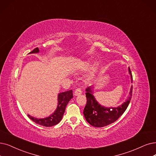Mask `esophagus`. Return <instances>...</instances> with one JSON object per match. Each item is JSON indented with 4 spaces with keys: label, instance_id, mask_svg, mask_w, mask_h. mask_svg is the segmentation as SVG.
<instances>
[{
    "label": "esophagus",
    "instance_id": "34e87169",
    "mask_svg": "<svg viewBox=\"0 0 156 156\" xmlns=\"http://www.w3.org/2000/svg\"><path fill=\"white\" fill-rule=\"evenodd\" d=\"M81 93H82L81 89H80V88H77L74 92V95L75 96H77V95H79L81 94Z\"/></svg>",
    "mask_w": 156,
    "mask_h": 156
}]
</instances>
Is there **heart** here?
Masks as SVG:
<instances>
[{"instance_id": "b5f03b06", "label": "heart", "mask_w": 156, "mask_h": 156, "mask_svg": "<svg viewBox=\"0 0 156 156\" xmlns=\"http://www.w3.org/2000/svg\"><path fill=\"white\" fill-rule=\"evenodd\" d=\"M90 66V63L89 62H84V63H83L81 65H80V68L82 70H86Z\"/></svg>"}]
</instances>
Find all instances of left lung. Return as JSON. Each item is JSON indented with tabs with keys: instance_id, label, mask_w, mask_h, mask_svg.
Masks as SVG:
<instances>
[{
	"instance_id": "8db88e82",
	"label": "left lung",
	"mask_w": 156,
	"mask_h": 156,
	"mask_svg": "<svg viewBox=\"0 0 156 156\" xmlns=\"http://www.w3.org/2000/svg\"><path fill=\"white\" fill-rule=\"evenodd\" d=\"M129 73L133 83V76L130 68H129ZM86 91L87 103L83 111L85 119L92 126L102 127L116 121L125 112L131 99L133 86L130 88L129 95L126 101L118 107L108 108L100 104L93 95V87L91 86L88 87Z\"/></svg>"
}]
</instances>
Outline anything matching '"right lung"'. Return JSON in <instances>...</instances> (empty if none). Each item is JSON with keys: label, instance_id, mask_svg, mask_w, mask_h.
I'll list each match as a JSON object with an SVG mask.
<instances>
[{"label": "right lung", "instance_id": "1", "mask_svg": "<svg viewBox=\"0 0 156 156\" xmlns=\"http://www.w3.org/2000/svg\"><path fill=\"white\" fill-rule=\"evenodd\" d=\"M39 48L37 47L34 48L32 52L29 54L38 53ZM73 98L72 90L66 91L58 93V106L56 109L54 111L51 115L43 118H35L29 115H27L28 117L34 122L40 126L45 127H52L56 125L61 120L62 118L65 113V109L68 103Z\"/></svg>", "mask_w": 156, "mask_h": 156}]
</instances>
